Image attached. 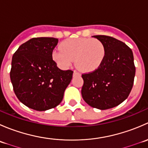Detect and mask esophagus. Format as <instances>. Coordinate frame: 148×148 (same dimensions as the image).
Here are the masks:
<instances>
[{
  "mask_svg": "<svg viewBox=\"0 0 148 148\" xmlns=\"http://www.w3.org/2000/svg\"><path fill=\"white\" fill-rule=\"evenodd\" d=\"M79 75H80V73H79L78 71H74V74H73V76H74V77H75V76H79Z\"/></svg>",
  "mask_w": 148,
  "mask_h": 148,
  "instance_id": "obj_1",
  "label": "esophagus"
}]
</instances>
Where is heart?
Wrapping results in <instances>:
<instances>
[{
    "instance_id": "obj_1",
    "label": "heart",
    "mask_w": 148,
    "mask_h": 148,
    "mask_svg": "<svg viewBox=\"0 0 148 148\" xmlns=\"http://www.w3.org/2000/svg\"><path fill=\"white\" fill-rule=\"evenodd\" d=\"M61 48L53 51L52 57L62 69L69 66L75 59L80 70L91 72L97 69L105 59V46L97 38H68L61 44Z\"/></svg>"
}]
</instances>
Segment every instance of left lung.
<instances>
[{"label": "left lung", "instance_id": "8db88e82", "mask_svg": "<svg viewBox=\"0 0 148 148\" xmlns=\"http://www.w3.org/2000/svg\"><path fill=\"white\" fill-rule=\"evenodd\" d=\"M93 37L104 43L106 56L97 69L82 74V95L91 107L107 110L124 102L132 90L135 75L133 53L129 46L113 37Z\"/></svg>", "mask_w": 148, "mask_h": 148}]
</instances>
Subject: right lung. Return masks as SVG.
Here are the masks:
<instances>
[{"mask_svg": "<svg viewBox=\"0 0 148 148\" xmlns=\"http://www.w3.org/2000/svg\"><path fill=\"white\" fill-rule=\"evenodd\" d=\"M58 39L33 38L19 46L12 58L10 81L18 99L29 108L45 111L63 99L72 70L60 69L52 53Z\"/></svg>", "mask_w": 148, "mask_h": 148, "instance_id": "obj_1", "label": "right lung"}]
</instances>
